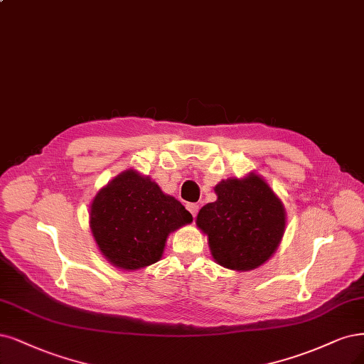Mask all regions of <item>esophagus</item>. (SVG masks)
I'll use <instances>...</instances> for the list:
<instances>
[{"instance_id":"1","label":"esophagus","mask_w":364,"mask_h":364,"mask_svg":"<svg viewBox=\"0 0 364 364\" xmlns=\"http://www.w3.org/2000/svg\"><path fill=\"white\" fill-rule=\"evenodd\" d=\"M186 209L191 212V215L196 218V215H197V212H198V205L197 203H188L186 205Z\"/></svg>"}]
</instances>
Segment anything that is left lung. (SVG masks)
<instances>
[{"mask_svg": "<svg viewBox=\"0 0 364 364\" xmlns=\"http://www.w3.org/2000/svg\"><path fill=\"white\" fill-rule=\"evenodd\" d=\"M217 200L200 209L197 228L208 235L212 257L235 271L259 268L277 250L286 225L282 200L259 174L225 179Z\"/></svg>", "mask_w": 364, "mask_h": 364, "instance_id": "1", "label": "left lung"}]
</instances>
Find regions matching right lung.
<instances>
[{
  "label": "right lung",
  "instance_id": "right-lung-1",
  "mask_svg": "<svg viewBox=\"0 0 364 364\" xmlns=\"http://www.w3.org/2000/svg\"><path fill=\"white\" fill-rule=\"evenodd\" d=\"M191 221L179 200L132 168L104 186L90 205V229L99 250L124 271L158 262L168 235Z\"/></svg>",
  "mask_w": 364,
  "mask_h": 364
}]
</instances>
